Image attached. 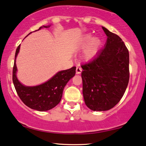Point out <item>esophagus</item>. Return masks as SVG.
Here are the masks:
<instances>
[{
    "label": "esophagus",
    "instance_id": "34e87169",
    "mask_svg": "<svg viewBox=\"0 0 146 146\" xmlns=\"http://www.w3.org/2000/svg\"><path fill=\"white\" fill-rule=\"evenodd\" d=\"M82 68L80 67V66H77L76 67V74H80L82 72Z\"/></svg>",
    "mask_w": 146,
    "mask_h": 146
}]
</instances>
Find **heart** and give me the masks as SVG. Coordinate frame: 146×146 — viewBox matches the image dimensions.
I'll use <instances>...</instances> for the list:
<instances>
[{"mask_svg":"<svg viewBox=\"0 0 146 146\" xmlns=\"http://www.w3.org/2000/svg\"><path fill=\"white\" fill-rule=\"evenodd\" d=\"M100 43V40L96 38H92V36L90 35L84 36L80 43L82 48H86L84 52V58L86 60H89L94 56L97 53Z\"/></svg>","mask_w":146,"mask_h":146,"instance_id":"obj_1","label":"heart"}]
</instances>
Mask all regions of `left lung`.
Wrapping results in <instances>:
<instances>
[{"label":"left lung","mask_w":146,"mask_h":146,"mask_svg":"<svg viewBox=\"0 0 146 146\" xmlns=\"http://www.w3.org/2000/svg\"><path fill=\"white\" fill-rule=\"evenodd\" d=\"M102 29L107 36L105 47L81 66L84 99L94 111L114 107L124 94L129 78L128 50L119 36Z\"/></svg>","instance_id":"8db88e82"}]
</instances>
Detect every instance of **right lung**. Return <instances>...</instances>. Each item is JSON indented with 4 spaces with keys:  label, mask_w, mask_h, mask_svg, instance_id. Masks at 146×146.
Wrapping results in <instances>:
<instances>
[{
    "label": "right lung",
    "mask_w": 146,
    "mask_h": 146,
    "mask_svg": "<svg viewBox=\"0 0 146 146\" xmlns=\"http://www.w3.org/2000/svg\"><path fill=\"white\" fill-rule=\"evenodd\" d=\"M49 27L44 26V28ZM20 46L17 47L16 50L13 70V81L16 91L23 102L31 109L40 111L49 110L60 102L64 88L68 82L75 75L76 67L58 72L51 79L42 84L33 87L25 86L18 80L16 76L17 70L16 58L19 52Z\"/></svg>",
    "instance_id": "right-lung-1"
}]
</instances>
